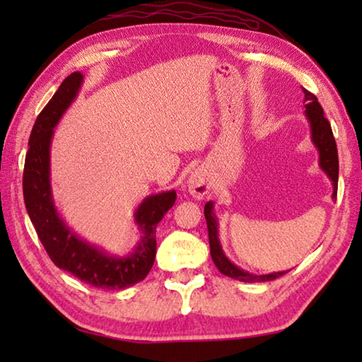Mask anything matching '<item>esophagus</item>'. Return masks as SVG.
Returning a JSON list of instances; mask_svg holds the SVG:
<instances>
[{"mask_svg":"<svg viewBox=\"0 0 362 362\" xmlns=\"http://www.w3.org/2000/svg\"><path fill=\"white\" fill-rule=\"evenodd\" d=\"M188 192L192 193L194 198L203 199L204 196L211 192V179L209 174L204 169H196L187 179Z\"/></svg>","mask_w":362,"mask_h":362,"instance_id":"34e87169","label":"esophagus"}]
</instances>
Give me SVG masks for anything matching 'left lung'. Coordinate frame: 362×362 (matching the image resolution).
Returning <instances> with one entry per match:
<instances>
[{
	"mask_svg": "<svg viewBox=\"0 0 362 362\" xmlns=\"http://www.w3.org/2000/svg\"><path fill=\"white\" fill-rule=\"evenodd\" d=\"M305 94V118L308 119L310 132H311V142L316 146L317 153H320V168L324 174L329 177L330 183H332L334 192L332 199L337 198V185H339V153H337V144L334 139L332 129H330L329 121L324 116L322 107L317 102L316 95H313L310 90L302 88ZM204 217L207 222V233H209V246H211V257L218 272L225 274V276L243 281V283H265V281H273L279 276H283L287 272H274L268 274H254L249 273L246 269L235 265L226 254L223 252L222 244L218 240V218L214 214V201H207L204 206Z\"/></svg>",
	"mask_w": 362,
	"mask_h": 362,
	"instance_id": "obj_1",
	"label": "left lung"
}]
</instances>
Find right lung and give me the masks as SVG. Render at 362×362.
Wrapping results in <instances>:
<instances>
[{"instance_id": "add662e5", "label": "right lung", "mask_w": 362, "mask_h": 362, "mask_svg": "<svg viewBox=\"0 0 362 362\" xmlns=\"http://www.w3.org/2000/svg\"><path fill=\"white\" fill-rule=\"evenodd\" d=\"M83 81L79 71L66 76L35 121L23 168V201L40 241L60 269L99 289H126L145 279L151 269L156 255V226L174 206L177 193L168 189L142 199L134 212L139 241L124 255L110 254L90 244L66 225L54 203L51 144L54 127L76 99Z\"/></svg>"}]
</instances>
